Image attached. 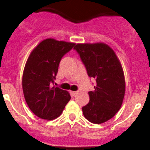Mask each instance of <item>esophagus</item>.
Here are the masks:
<instances>
[{
    "label": "esophagus",
    "instance_id": "esophagus-1",
    "mask_svg": "<svg viewBox=\"0 0 150 150\" xmlns=\"http://www.w3.org/2000/svg\"><path fill=\"white\" fill-rule=\"evenodd\" d=\"M70 94H71L73 96H75V94H77V92L76 91H70Z\"/></svg>",
    "mask_w": 150,
    "mask_h": 150
}]
</instances>
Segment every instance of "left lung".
Returning <instances> with one entry per match:
<instances>
[{
	"mask_svg": "<svg viewBox=\"0 0 150 150\" xmlns=\"http://www.w3.org/2000/svg\"><path fill=\"white\" fill-rule=\"evenodd\" d=\"M89 77L95 79L94 90L89 92V101L82 107L84 116L92 123L107 121L123 103L125 83L123 68L112 49L103 43L77 44L74 47Z\"/></svg>",
	"mask_w": 150,
	"mask_h": 150,
	"instance_id": "obj_1",
	"label": "left lung"
}]
</instances>
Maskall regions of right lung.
<instances>
[{
    "label": "right lung",
    "mask_w": 150,
    "mask_h": 150,
    "mask_svg": "<svg viewBox=\"0 0 150 150\" xmlns=\"http://www.w3.org/2000/svg\"><path fill=\"white\" fill-rule=\"evenodd\" d=\"M75 45L46 39L27 59L22 76L24 96L31 111L42 119L58 118L70 101L69 93L53 85L62 58Z\"/></svg>",
    "instance_id": "1"
}]
</instances>
